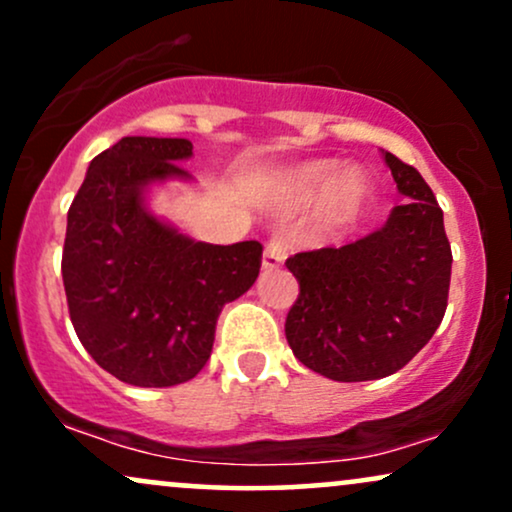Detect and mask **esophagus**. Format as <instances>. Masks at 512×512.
Returning <instances> with one entry per match:
<instances>
[{
    "mask_svg": "<svg viewBox=\"0 0 512 512\" xmlns=\"http://www.w3.org/2000/svg\"><path fill=\"white\" fill-rule=\"evenodd\" d=\"M286 252H289V243H286L284 233H274L272 238L267 240L262 252V267L264 269H276L281 262L286 260Z\"/></svg>",
    "mask_w": 512,
    "mask_h": 512,
    "instance_id": "34e87169",
    "label": "esophagus"
}]
</instances>
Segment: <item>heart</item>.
I'll list each match as a JSON object with an SVG mask.
<instances>
[{
  "instance_id": "b5f03b06",
  "label": "heart",
  "mask_w": 512,
  "mask_h": 512,
  "mask_svg": "<svg viewBox=\"0 0 512 512\" xmlns=\"http://www.w3.org/2000/svg\"><path fill=\"white\" fill-rule=\"evenodd\" d=\"M334 166L330 163H313V166H305L296 173V187L305 195H313V192L325 187L332 178ZM370 187L361 175H346V178L334 187L330 197V209H327V219L330 221H346L351 216L361 211L363 204L368 202Z\"/></svg>"
}]
</instances>
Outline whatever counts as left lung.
Returning a JSON list of instances; mask_svg holds the SVG:
<instances>
[{
    "label": "left lung",
    "mask_w": 512,
    "mask_h": 512,
    "mask_svg": "<svg viewBox=\"0 0 512 512\" xmlns=\"http://www.w3.org/2000/svg\"><path fill=\"white\" fill-rule=\"evenodd\" d=\"M383 156L409 202L356 243L286 260L301 286L286 315L293 356L337 383L397 373L428 344L448 308L452 252L443 209L419 170L390 151Z\"/></svg>",
    "instance_id": "1"
}]
</instances>
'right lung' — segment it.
<instances>
[{"instance_id": "obj_1", "label": "right lung", "mask_w": 512, "mask_h": 512, "mask_svg": "<svg viewBox=\"0 0 512 512\" xmlns=\"http://www.w3.org/2000/svg\"><path fill=\"white\" fill-rule=\"evenodd\" d=\"M187 139L122 137L88 166L67 214L62 279L76 337L137 387L192 380L209 361L226 303L255 284L262 245L182 236L144 207V190L187 180Z\"/></svg>"}]
</instances>
